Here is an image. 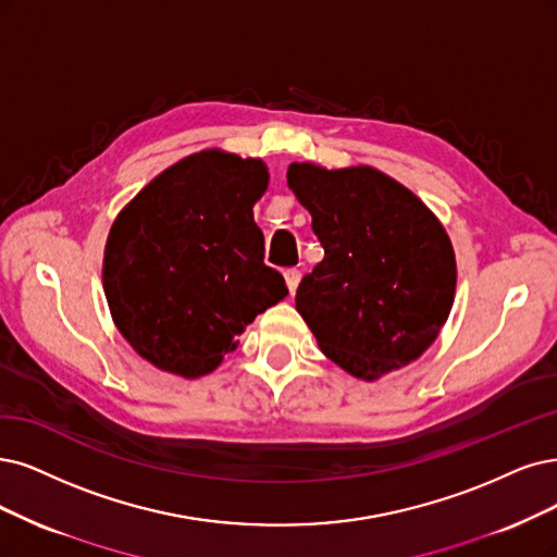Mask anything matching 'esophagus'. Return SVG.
<instances>
[{"label":"esophagus","mask_w":557,"mask_h":557,"mask_svg":"<svg viewBox=\"0 0 557 557\" xmlns=\"http://www.w3.org/2000/svg\"><path fill=\"white\" fill-rule=\"evenodd\" d=\"M300 277H302V273L298 271V268H286V271H284V280H286V286H289L292 294H296Z\"/></svg>","instance_id":"1"}]
</instances>
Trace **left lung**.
I'll list each match as a JSON object with an SVG mask.
<instances>
[{"mask_svg": "<svg viewBox=\"0 0 557 557\" xmlns=\"http://www.w3.org/2000/svg\"><path fill=\"white\" fill-rule=\"evenodd\" d=\"M286 181L323 247L296 292L321 351L367 381L420 358L457 286L455 250L434 213L372 168L327 172L294 162Z\"/></svg>", "mask_w": 557, "mask_h": 557, "instance_id": "8db88e82", "label": "left lung"}]
</instances>
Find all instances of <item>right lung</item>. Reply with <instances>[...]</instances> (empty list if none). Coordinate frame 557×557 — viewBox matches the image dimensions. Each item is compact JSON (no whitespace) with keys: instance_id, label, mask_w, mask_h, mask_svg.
Segmentation results:
<instances>
[{"instance_id":"obj_1","label":"right lung","mask_w":557,"mask_h":557,"mask_svg":"<svg viewBox=\"0 0 557 557\" xmlns=\"http://www.w3.org/2000/svg\"><path fill=\"white\" fill-rule=\"evenodd\" d=\"M265 185L261 160L201 151L121 211L102 284L116 327L141 358L185 379L209 374L245 325L289 294L263 263L252 215Z\"/></svg>"}]
</instances>
